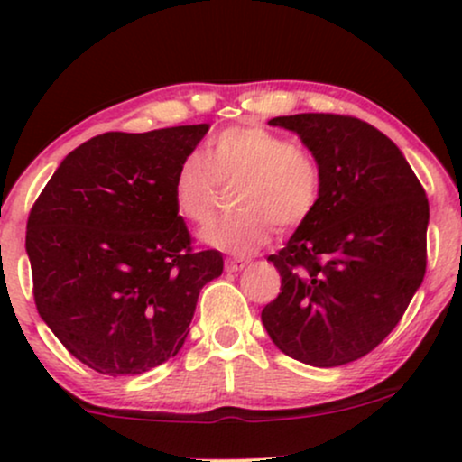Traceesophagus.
<instances>
[{
    "instance_id": "1",
    "label": "esophagus",
    "mask_w": 462,
    "mask_h": 462,
    "mask_svg": "<svg viewBox=\"0 0 462 462\" xmlns=\"http://www.w3.org/2000/svg\"><path fill=\"white\" fill-rule=\"evenodd\" d=\"M247 267V261H238V258H227L226 261V272L227 273H236L241 269Z\"/></svg>"
}]
</instances>
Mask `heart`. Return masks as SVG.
Segmentation results:
<instances>
[{
	"label": "heart",
	"instance_id": "1",
	"mask_svg": "<svg viewBox=\"0 0 462 462\" xmlns=\"http://www.w3.org/2000/svg\"><path fill=\"white\" fill-rule=\"evenodd\" d=\"M236 187V210L206 227L208 245L249 254L272 236L273 224L293 230L315 215L321 199L323 171L317 156L261 125H235L215 136L206 158L189 153L173 176V201L190 224L213 219L221 189Z\"/></svg>",
	"mask_w": 462,
	"mask_h": 462
}]
</instances>
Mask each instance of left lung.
I'll return each mask as SVG.
<instances>
[{
    "mask_svg": "<svg viewBox=\"0 0 462 462\" xmlns=\"http://www.w3.org/2000/svg\"><path fill=\"white\" fill-rule=\"evenodd\" d=\"M323 171L315 215L267 261L282 284L261 312L286 356L312 367L363 358L400 323L426 275V190L389 136L356 116H275Z\"/></svg>",
    "mask_w": 462,
    "mask_h": 462,
    "instance_id": "obj_1",
    "label": "left lung"
}]
</instances>
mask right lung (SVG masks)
I'll return each instance as SVG.
<instances>
[{
  "label": "right lung",
  "mask_w": 462,
  "mask_h": 462,
  "mask_svg": "<svg viewBox=\"0 0 462 462\" xmlns=\"http://www.w3.org/2000/svg\"><path fill=\"white\" fill-rule=\"evenodd\" d=\"M208 124L76 147L32 206L25 252L41 319L79 363L139 375L176 356L201 286L219 278L217 249H193L173 201L178 164Z\"/></svg>",
  "instance_id": "right-lung-1"
}]
</instances>
